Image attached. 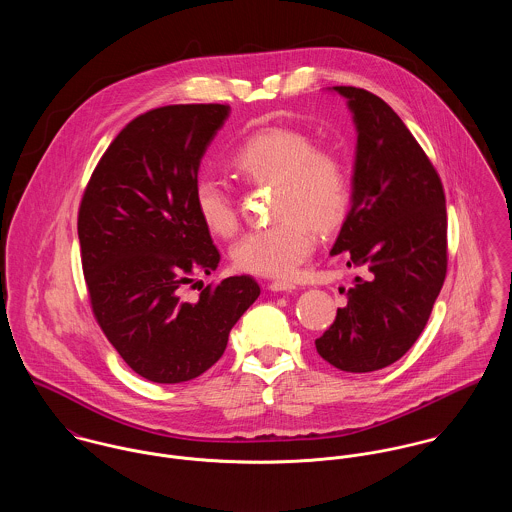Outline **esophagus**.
Listing matches in <instances>:
<instances>
[{"label": "esophagus", "instance_id": "1", "mask_svg": "<svg viewBox=\"0 0 512 512\" xmlns=\"http://www.w3.org/2000/svg\"><path fill=\"white\" fill-rule=\"evenodd\" d=\"M269 288L273 292H292L296 288V284L290 283V281H273L269 284Z\"/></svg>", "mask_w": 512, "mask_h": 512}]
</instances>
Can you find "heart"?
<instances>
[{
    "mask_svg": "<svg viewBox=\"0 0 512 512\" xmlns=\"http://www.w3.org/2000/svg\"><path fill=\"white\" fill-rule=\"evenodd\" d=\"M245 182L275 184L269 228L245 233L231 249L233 265L259 277H290L312 255L316 227L338 228L349 208V180L338 155L314 149L312 139L296 129L271 127L247 137L229 159ZM194 210L214 235L237 229V212L228 190L214 178L194 186Z\"/></svg>",
    "mask_w": 512,
    "mask_h": 512,
    "instance_id": "obj_1",
    "label": "heart"
}]
</instances>
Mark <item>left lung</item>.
<instances>
[{
    "label": "left lung",
    "mask_w": 512,
    "mask_h": 512,
    "mask_svg": "<svg viewBox=\"0 0 512 512\" xmlns=\"http://www.w3.org/2000/svg\"><path fill=\"white\" fill-rule=\"evenodd\" d=\"M357 129L351 208L332 255L365 279L345 292L318 353L347 373L398 361L422 334L448 269L444 186L393 108L353 86H334Z\"/></svg>",
    "instance_id": "obj_1"
}]
</instances>
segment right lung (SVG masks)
I'll use <instances>...</instances> for the list:
<instances>
[{
  "instance_id": "obj_1",
  "label": "right lung",
  "mask_w": 512,
  "mask_h": 512,
  "mask_svg": "<svg viewBox=\"0 0 512 512\" xmlns=\"http://www.w3.org/2000/svg\"><path fill=\"white\" fill-rule=\"evenodd\" d=\"M229 106H165L135 117L112 141L78 212L92 312L123 361L153 383L196 379L226 351L229 332L261 294L241 275L184 288L220 263L194 210L202 157Z\"/></svg>"
}]
</instances>
